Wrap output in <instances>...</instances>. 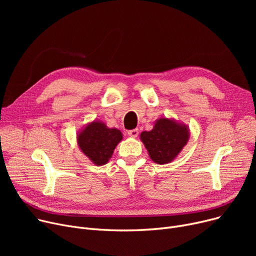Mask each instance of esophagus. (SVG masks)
Instances as JSON below:
<instances>
[{
    "label": "esophagus",
    "mask_w": 256,
    "mask_h": 256,
    "mask_svg": "<svg viewBox=\"0 0 256 256\" xmlns=\"http://www.w3.org/2000/svg\"><path fill=\"white\" fill-rule=\"evenodd\" d=\"M128 135L132 138H136L138 135H139V130L138 128H134L132 130H128Z\"/></svg>",
    "instance_id": "obj_1"
}]
</instances>
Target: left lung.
I'll return each instance as SVG.
<instances>
[{
  "instance_id": "obj_1",
  "label": "left lung",
  "mask_w": 256,
  "mask_h": 256,
  "mask_svg": "<svg viewBox=\"0 0 256 256\" xmlns=\"http://www.w3.org/2000/svg\"><path fill=\"white\" fill-rule=\"evenodd\" d=\"M189 139V126L167 117L156 119L152 130L140 134L150 158L158 165L168 164L178 158Z\"/></svg>"
}]
</instances>
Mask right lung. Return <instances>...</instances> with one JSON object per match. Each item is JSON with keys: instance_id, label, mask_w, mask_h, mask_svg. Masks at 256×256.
Here are the masks:
<instances>
[{"instance_id": "right-lung-1", "label": "right lung", "mask_w": 256, "mask_h": 256, "mask_svg": "<svg viewBox=\"0 0 256 256\" xmlns=\"http://www.w3.org/2000/svg\"><path fill=\"white\" fill-rule=\"evenodd\" d=\"M122 132L115 128H108L100 120H93L76 134L78 146L96 166L108 163L122 140Z\"/></svg>"}]
</instances>
